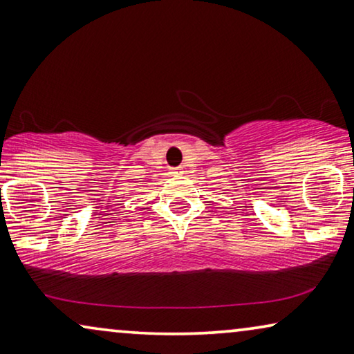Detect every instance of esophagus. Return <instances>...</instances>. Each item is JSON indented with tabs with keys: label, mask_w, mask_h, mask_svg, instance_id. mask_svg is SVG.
Returning a JSON list of instances; mask_svg holds the SVG:
<instances>
[{
	"label": "esophagus",
	"mask_w": 354,
	"mask_h": 354,
	"mask_svg": "<svg viewBox=\"0 0 354 354\" xmlns=\"http://www.w3.org/2000/svg\"><path fill=\"white\" fill-rule=\"evenodd\" d=\"M171 174L172 176H182L183 171H182V167H174V169H171Z\"/></svg>",
	"instance_id": "esophagus-1"
}]
</instances>
